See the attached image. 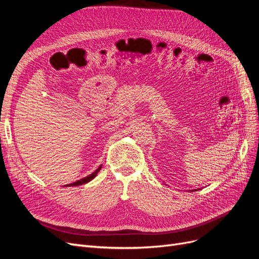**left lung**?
<instances>
[{
    "instance_id": "1",
    "label": "left lung",
    "mask_w": 259,
    "mask_h": 259,
    "mask_svg": "<svg viewBox=\"0 0 259 259\" xmlns=\"http://www.w3.org/2000/svg\"><path fill=\"white\" fill-rule=\"evenodd\" d=\"M191 191H194V190H191Z\"/></svg>"
}]
</instances>
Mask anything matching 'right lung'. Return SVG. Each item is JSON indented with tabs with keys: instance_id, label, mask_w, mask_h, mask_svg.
Listing matches in <instances>:
<instances>
[{
	"instance_id": "1",
	"label": "right lung",
	"mask_w": 259,
	"mask_h": 259,
	"mask_svg": "<svg viewBox=\"0 0 259 259\" xmlns=\"http://www.w3.org/2000/svg\"><path fill=\"white\" fill-rule=\"evenodd\" d=\"M101 167H103V165H100L95 171H94V173H92V174H90L89 176H86V177H84V178H82V179H80V180H77V182H75V183H72V184H69V185H66V186H64V187H75V186H81V185H85V184H88V183H90L92 179H94L95 178L96 176H97V174H98V171L101 169Z\"/></svg>"
}]
</instances>
